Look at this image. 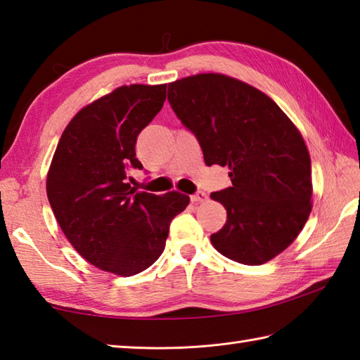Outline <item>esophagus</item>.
Returning <instances> with one entry per match:
<instances>
[{"mask_svg": "<svg viewBox=\"0 0 360 360\" xmlns=\"http://www.w3.org/2000/svg\"><path fill=\"white\" fill-rule=\"evenodd\" d=\"M190 200H192V202H204V201H207V195H205L204 192H196L195 195L190 196Z\"/></svg>", "mask_w": 360, "mask_h": 360, "instance_id": "1", "label": "esophagus"}]
</instances>
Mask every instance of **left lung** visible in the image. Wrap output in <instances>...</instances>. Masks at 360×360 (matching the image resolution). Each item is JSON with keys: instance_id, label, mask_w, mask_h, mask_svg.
<instances>
[{"instance_id": "left-lung-1", "label": "left lung", "mask_w": 360, "mask_h": 360, "mask_svg": "<svg viewBox=\"0 0 360 360\" xmlns=\"http://www.w3.org/2000/svg\"><path fill=\"white\" fill-rule=\"evenodd\" d=\"M168 102L205 164L231 170L232 187L210 195L227 210L213 248L249 266L281 254L312 209L311 158L292 120L259 89L215 72L168 83Z\"/></svg>"}]
</instances>
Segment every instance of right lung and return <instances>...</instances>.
<instances>
[{
	"instance_id": "1",
	"label": "right lung",
	"mask_w": 360,
	"mask_h": 360,
	"mask_svg": "<svg viewBox=\"0 0 360 360\" xmlns=\"http://www.w3.org/2000/svg\"><path fill=\"white\" fill-rule=\"evenodd\" d=\"M167 85L119 86L75 114L60 137L46 192L65 236L105 272L131 277L165 248L172 219L190 198L137 192L128 168H142L136 141L165 102Z\"/></svg>"
}]
</instances>
